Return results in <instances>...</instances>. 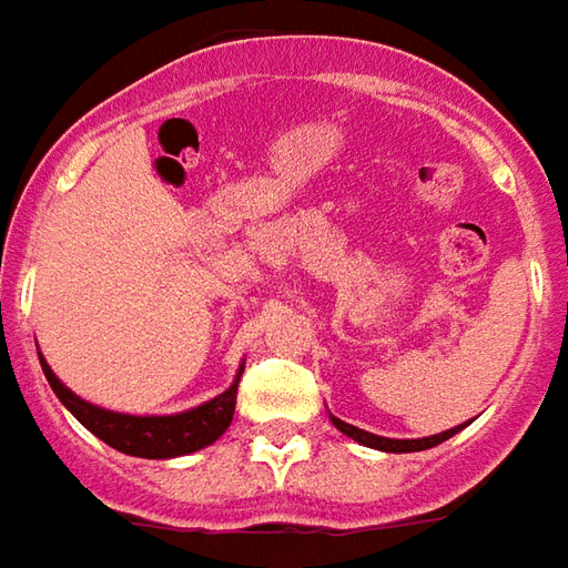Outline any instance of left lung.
<instances>
[{"label":"left lung","mask_w":568,"mask_h":568,"mask_svg":"<svg viewBox=\"0 0 568 568\" xmlns=\"http://www.w3.org/2000/svg\"><path fill=\"white\" fill-rule=\"evenodd\" d=\"M334 422V428L337 432H344L346 437H353V440H359L365 447H372V450H384V453H418V450H428V447H437L440 440H447L453 437L456 432H463L466 425H456L450 432H440V435H432V437H416V440H397V437H382V435H372V432H363V428H356V425H349V422H341L337 416H331Z\"/></svg>","instance_id":"8db88e82"}]
</instances>
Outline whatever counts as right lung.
<instances>
[{
  "label": "right lung",
  "mask_w": 568,
  "mask_h": 568,
  "mask_svg": "<svg viewBox=\"0 0 568 568\" xmlns=\"http://www.w3.org/2000/svg\"><path fill=\"white\" fill-rule=\"evenodd\" d=\"M40 365H43L45 382L55 390V397L62 399L68 413L78 418L87 432H93L99 440H105L115 450L128 453V456H143V459H171V456L196 453L215 444L234 418L237 384L243 375V365H240L234 384L196 409H186L178 416H128V413H112V409H102V406L80 399L74 390H68L55 378V372L45 365L43 356H40Z\"/></svg>",
  "instance_id": "obj_1"
}]
</instances>
